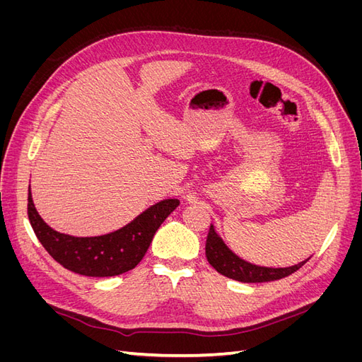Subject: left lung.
<instances>
[{"label": "left lung", "instance_id": "left-lung-1", "mask_svg": "<svg viewBox=\"0 0 362 362\" xmlns=\"http://www.w3.org/2000/svg\"><path fill=\"white\" fill-rule=\"evenodd\" d=\"M205 255L210 264L223 276L231 278L240 282H267V281H276L281 278H286L296 270H299L306 261L305 259L299 264H294L290 267H264L257 266L252 262L245 261L235 255L234 252L229 249L223 240L217 235L214 226H210V233L206 237L205 245Z\"/></svg>", "mask_w": 362, "mask_h": 362}]
</instances>
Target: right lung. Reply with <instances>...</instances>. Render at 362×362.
I'll return each mask as SVG.
<instances>
[{
    "label": "right lung",
    "mask_w": 362,
    "mask_h": 362,
    "mask_svg": "<svg viewBox=\"0 0 362 362\" xmlns=\"http://www.w3.org/2000/svg\"><path fill=\"white\" fill-rule=\"evenodd\" d=\"M178 205V199H163L117 231L74 237L56 231L43 221L28 190V218L42 246L64 269L95 278L116 276L134 269L145 257L160 225Z\"/></svg>",
    "instance_id": "right-lung-1"
}]
</instances>
